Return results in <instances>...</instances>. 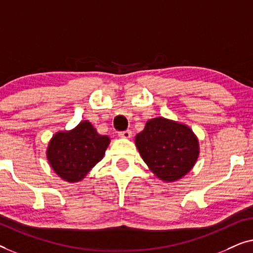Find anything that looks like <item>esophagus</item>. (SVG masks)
<instances>
[{
  "mask_svg": "<svg viewBox=\"0 0 253 253\" xmlns=\"http://www.w3.org/2000/svg\"><path fill=\"white\" fill-rule=\"evenodd\" d=\"M118 135H119V137H123V138H130L131 137V130L120 131Z\"/></svg>",
  "mask_w": 253,
  "mask_h": 253,
  "instance_id": "34e87169",
  "label": "esophagus"
}]
</instances>
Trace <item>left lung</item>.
Wrapping results in <instances>:
<instances>
[{
    "label": "left lung",
    "instance_id": "left-lung-1",
    "mask_svg": "<svg viewBox=\"0 0 253 253\" xmlns=\"http://www.w3.org/2000/svg\"><path fill=\"white\" fill-rule=\"evenodd\" d=\"M135 144L151 172L166 182L180 180L189 173L199 155L194 131L163 117L147 122L135 137Z\"/></svg>",
    "mask_w": 253,
    "mask_h": 253
}]
</instances>
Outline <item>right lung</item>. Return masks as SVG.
I'll return each mask as SVG.
<instances>
[{
	"instance_id": "1",
	"label": "right lung",
	"mask_w": 253,
	"mask_h": 253,
	"mask_svg": "<svg viewBox=\"0 0 253 253\" xmlns=\"http://www.w3.org/2000/svg\"><path fill=\"white\" fill-rule=\"evenodd\" d=\"M110 144L106 135H99L87 120L69 131H58L49 142L48 162L55 173L67 182H78L102 158Z\"/></svg>"
}]
</instances>
